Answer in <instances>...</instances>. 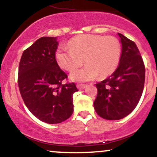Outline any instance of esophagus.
Returning <instances> with one entry per match:
<instances>
[{"label":"esophagus","instance_id":"1","mask_svg":"<svg viewBox=\"0 0 157 157\" xmlns=\"http://www.w3.org/2000/svg\"><path fill=\"white\" fill-rule=\"evenodd\" d=\"M86 84H80V83H79V84H77V89H84L86 87Z\"/></svg>","mask_w":157,"mask_h":157}]
</instances>
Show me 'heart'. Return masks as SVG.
Masks as SVG:
<instances>
[{
    "instance_id": "heart-1",
    "label": "heart",
    "mask_w": 157,
    "mask_h": 157,
    "mask_svg": "<svg viewBox=\"0 0 157 157\" xmlns=\"http://www.w3.org/2000/svg\"><path fill=\"white\" fill-rule=\"evenodd\" d=\"M121 52L120 41L113 36L82 35L71 39L68 48H59L55 57L59 66L68 71L82 66L84 60L86 66L73 71L71 79L87 81L97 75L100 78L111 75L117 67Z\"/></svg>"
}]
</instances>
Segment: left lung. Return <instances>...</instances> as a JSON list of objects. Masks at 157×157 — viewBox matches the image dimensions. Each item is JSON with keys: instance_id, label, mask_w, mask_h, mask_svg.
<instances>
[{"instance_id": "left-lung-1", "label": "left lung", "mask_w": 157, "mask_h": 157, "mask_svg": "<svg viewBox=\"0 0 157 157\" xmlns=\"http://www.w3.org/2000/svg\"><path fill=\"white\" fill-rule=\"evenodd\" d=\"M121 38L120 64L109 77L96 84L97 95L94 106L103 119L124 118L137 105L144 89L145 68L134 41L118 33Z\"/></svg>"}]
</instances>
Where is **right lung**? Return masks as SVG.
I'll use <instances>...</instances> for the list:
<instances>
[{"mask_svg":"<svg viewBox=\"0 0 157 157\" xmlns=\"http://www.w3.org/2000/svg\"><path fill=\"white\" fill-rule=\"evenodd\" d=\"M57 37H43L26 48L19 63L17 83L25 105L34 116L48 124L67 120L74 111L75 82L57 64Z\"/></svg>","mask_w":157,"mask_h":157,"instance_id":"right-lung-1","label":"right lung"}]
</instances>
